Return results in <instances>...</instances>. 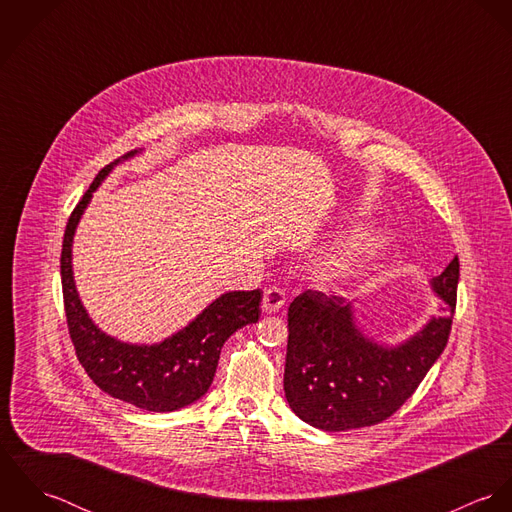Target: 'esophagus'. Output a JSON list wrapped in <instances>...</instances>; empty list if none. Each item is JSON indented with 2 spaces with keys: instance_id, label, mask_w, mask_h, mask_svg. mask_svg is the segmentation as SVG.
<instances>
[{
  "instance_id": "esophagus-1",
  "label": "esophagus",
  "mask_w": 512,
  "mask_h": 512,
  "mask_svg": "<svg viewBox=\"0 0 512 512\" xmlns=\"http://www.w3.org/2000/svg\"><path fill=\"white\" fill-rule=\"evenodd\" d=\"M286 305V293L282 288H268L264 290V297H262V309L266 313H276Z\"/></svg>"
}]
</instances>
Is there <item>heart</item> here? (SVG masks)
Instances as JSON below:
<instances>
[{"label": "heart", "mask_w": 512, "mask_h": 512, "mask_svg": "<svg viewBox=\"0 0 512 512\" xmlns=\"http://www.w3.org/2000/svg\"><path fill=\"white\" fill-rule=\"evenodd\" d=\"M382 248V234L374 230H359L325 250L321 258V272L327 278H349L366 268Z\"/></svg>", "instance_id": "heart-1"}]
</instances>
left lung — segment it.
Returning <instances> with one entry per match:
<instances>
[{
	"instance_id": "1",
	"label": "left lung",
	"mask_w": 512,
	"mask_h": 512,
	"mask_svg": "<svg viewBox=\"0 0 512 512\" xmlns=\"http://www.w3.org/2000/svg\"><path fill=\"white\" fill-rule=\"evenodd\" d=\"M459 258L432 280L441 315L398 347L363 337L351 303L317 290L299 293L288 309L284 390L303 422L325 432L366 428L390 418L420 386L443 353L457 303Z\"/></svg>"
}]
</instances>
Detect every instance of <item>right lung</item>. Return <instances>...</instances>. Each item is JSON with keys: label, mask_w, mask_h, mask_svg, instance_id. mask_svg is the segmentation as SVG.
<instances>
[{"label": "right lung", "mask_w": 512, "mask_h": 512, "mask_svg": "<svg viewBox=\"0 0 512 512\" xmlns=\"http://www.w3.org/2000/svg\"><path fill=\"white\" fill-rule=\"evenodd\" d=\"M138 151L126 153L122 159ZM120 163L106 165L74 207L61 252V280L69 335L76 357L98 388L149 412H173L199 400L211 386L224 341L260 317L262 292H228L183 331L159 345H128L102 333L84 311L73 280V236L92 193Z\"/></svg>", "instance_id": "obj_1"}]
</instances>
